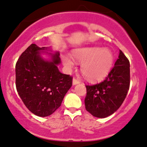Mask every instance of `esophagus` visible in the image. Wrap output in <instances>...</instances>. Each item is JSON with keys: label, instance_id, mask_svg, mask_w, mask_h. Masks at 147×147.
Listing matches in <instances>:
<instances>
[{"label": "esophagus", "instance_id": "1", "mask_svg": "<svg viewBox=\"0 0 147 147\" xmlns=\"http://www.w3.org/2000/svg\"><path fill=\"white\" fill-rule=\"evenodd\" d=\"M80 80H78L77 78H73V80H72V84H73V85H75V84H80Z\"/></svg>", "mask_w": 147, "mask_h": 147}]
</instances>
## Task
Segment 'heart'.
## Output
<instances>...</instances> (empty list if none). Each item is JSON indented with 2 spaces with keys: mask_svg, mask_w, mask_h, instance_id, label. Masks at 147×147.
Listing matches in <instances>:
<instances>
[{
  "mask_svg": "<svg viewBox=\"0 0 147 147\" xmlns=\"http://www.w3.org/2000/svg\"><path fill=\"white\" fill-rule=\"evenodd\" d=\"M74 57L82 63L81 70L83 75L91 81H100L109 74L112 69L114 56L110 50L98 47L79 49L73 51ZM64 65L71 70L75 65L70 56L63 57Z\"/></svg>",
  "mask_w": 147,
  "mask_h": 147,
  "instance_id": "obj_1",
  "label": "heart"
}]
</instances>
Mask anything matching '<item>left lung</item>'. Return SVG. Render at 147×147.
I'll list each match as a JSON object with an SVG mask.
<instances>
[{
  "instance_id": "left-lung-1",
  "label": "left lung",
  "mask_w": 147,
  "mask_h": 147,
  "mask_svg": "<svg viewBox=\"0 0 147 147\" xmlns=\"http://www.w3.org/2000/svg\"><path fill=\"white\" fill-rule=\"evenodd\" d=\"M130 62L120 50L119 59L105 80L86 85L85 108L93 117L105 118L122 105L130 88Z\"/></svg>"
}]
</instances>
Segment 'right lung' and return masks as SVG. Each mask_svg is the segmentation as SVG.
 Listing matches in <instances>:
<instances>
[{
  "label": "right lung",
  "mask_w": 147,
  "mask_h": 147,
  "mask_svg": "<svg viewBox=\"0 0 147 147\" xmlns=\"http://www.w3.org/2000/svg\"><path fill=\"white\" fill-rule=\"evenodd\" d=\"M47 49L31 44L19 56L16 63V88L24 104L38 117H47L61 106L72 85V77L62 74L57 65L59 53L51 61H45L40 51Z\"/></svg>",
  "instance_id": "1"
}]
</instances>
